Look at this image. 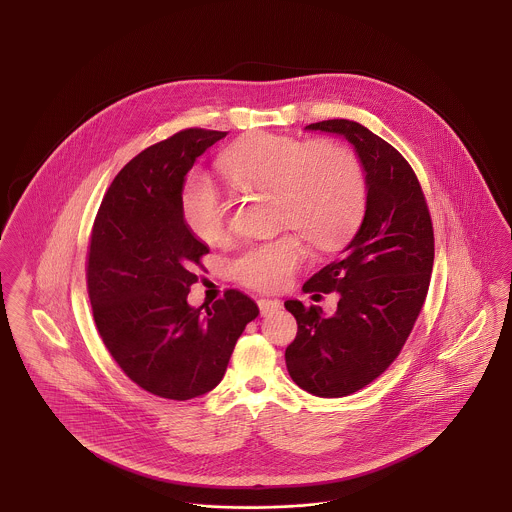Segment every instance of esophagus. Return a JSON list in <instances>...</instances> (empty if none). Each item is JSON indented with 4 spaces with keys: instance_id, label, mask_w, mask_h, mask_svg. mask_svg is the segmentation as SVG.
<instances>
[{
    "instance_id": "1",
    "label": "esophagus",
    "mask_w": 512,
    "mask_h": 512,
    "mask_svg": "<svg viewBox=\"0 0 512 512\" xmlns=\"http://www.w3.org/2000/svg\"><path fill=\"white\" fill-rule=\"evenodd\" d=\"M282 309V303L278 299H259V311L263 317H268Z\"/></svg>"
}]
</instances>
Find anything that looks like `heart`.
<instances>
[{"mask_svg":"<svg viewBox=\"0 0 512 512\" xmlns=\"http://www.w3.org/2000/svg\"><path fill=\"white\" fill-rule=\"evenodd\" d=\"M226 180L244 192L274 194L278 224L292 226L318 249L343 242L363 217L365 171L347 147L257 134L232 147L220 161ZM228 201L207 176H194L182 192V217L205 244H219L228 232ZM305 261V247L293 234L247 245L232 263L234 276L257 290H280Z\"/></svg>","mask_w":512,"mask_h":512,"instance_id":"heart-1","label":"heart"}]
</instances>
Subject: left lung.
<instances>
[{
    "mask_svg": "<svg viewBox=\"0 0 512 512\" xmlns=\"http://www.w3.org/2000/svg\"><path fill=\"white\" fill-rule=\"evenodd\" d=\"M347 140L363 165L365 217L340 259L320 268L303 292L338 293L324 317L299 299L284 305L297 320L286 349L293 382L318 397H343L368 386L395 361L413 330L434 267V230L411 165L359 122L305 126Z\"/></svg>",
    "mask_w": 512,
    "mask_h": 512,
    "instance_id": "left-lung-1",
    "label": "left lung"
}]
</instances>
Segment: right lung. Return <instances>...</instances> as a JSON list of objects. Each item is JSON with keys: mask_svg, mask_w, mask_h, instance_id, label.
<instances>
[{"mask_svg": "<svg viewBox=\"0 0 512 512\" xmlns=\"http://www.w3.org/2000/svg\"><path fill=\"white\" fill-rule=\"evenodd\" d=\"M226 132L190 128L147 147L101 201L88 257V293L99 336L140 388L174 401L219 386L234 345L259 315L238 290L192 307L194 265L209 253L182 217L195 159Z\"/></svg>", "mask_w": 512, "mask_h": 512, "instance_id": "right-lung-1", "label": "right lung"}]
</instances>
